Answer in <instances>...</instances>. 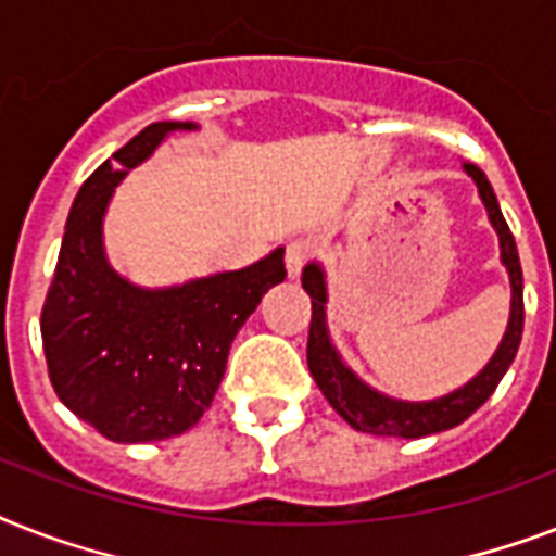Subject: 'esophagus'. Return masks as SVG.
I'll return each mask as SVG.
<instances>
[{
  "mask_svg": "<svg viewBox=\"0 0 556 556\" xmlns=\"http://www.w3.org/2000/svg\"><path fill=\"white\" fill-rule=\"evenodd\" d=\"M308 253H312V244L305 242V239H294V242H288L286 248V268L288 277H300V270L308 262Z\"/></svg>",
  "mask_w": 556,
  "mask_h": 556,
  "instance_id": "1",
  "label": "esophagus"
}]
</instances>
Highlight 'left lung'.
Here are the masks:
<instances>
[{"label": "left lung", "mask_w": 556, "mask_h": 556, "mask_svg": "<svg viewBox=\"0 0 556 556\" xmlns=\"http://www.w3.org/2000/svg\"><path fill=\"white\" fill-rule=\"evenodd\" d=\"M465 173L476 181L479 199H482L493 230L500 236V260L508 270L510 279V317L508 329L502 334V343L496 346L493 357L484 364V369L470 378L465 387L453 389L447 395L432 397V401H401L389 397L378 389H371L364 378H357L349 369L346 361L340 357L338 346L331 343L329 323H326V303H329V288H326V270L320 262H308L303 268V288L312 296V329H308V369L317 387L326 395L334 413L355 427L357 432H371V435H397V439H421L432 432H444L456 427L465 418L479 409V406L493 395L500 387L502 375L517 357L519 340H522V323H526V308H522V268H519L517 242L508 230V222L502 216L500 201L493 192L491 181L476 164H465Z\"/></svg>", "instance_id": "1"}]
</instances>
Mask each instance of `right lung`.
I'll use <instances>...</instances> for the list:
<instances>
[{
	"instance_id": "obj_1",
	"label": "right lung",
	"mask_w": 556,
	"mask_h": 556,
	"mask_svg": "<svg viewBox=\"0 0 556 556\" xmlns=\"http://www.w3.org/2000/svg\"><path fill=\"white\" fill-rule=\"evenodd\" d=\"M161 121L103 161L80 187L65 222L42 305V349L56 397L117 444L181 435L210 409L230 343L262 294L286 279L282 248L248 268L143 288L106 260L103 218L115 187L173 132Z\"/></svg>"
}]
</instances>
